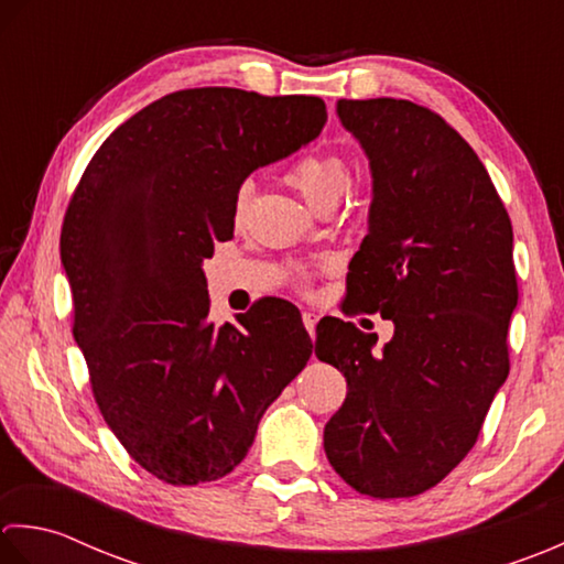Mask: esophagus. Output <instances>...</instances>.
<instances>
[{
	"instance_id": "1",
	"label": "esophagus",
	"mask_w": 564,
	"mask_h": 564,
	"mask_svg": "<svg viewBox=\"0 0 564 564\" xmlns=\"http://www.w3.org/2000/svg\"><path fill=\"white\" fill-rule=\"evenodd\" d=\"M302 321H304V326H306V330H308V336H316V324H318V314L316 312H304L302 314Z\"/></svg>"
}]
</instances>
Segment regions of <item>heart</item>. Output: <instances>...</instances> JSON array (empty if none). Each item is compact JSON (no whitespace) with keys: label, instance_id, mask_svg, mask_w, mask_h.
Masks as SVG:
<instances>
[{"label":"heart","instance_id":"heart-1","mask_svg":"<svg viewBox=\"0 0 564 564\" xmlns=\"http://www.w3.org/2000/svg\"><path fill=\"white\" fill-rule=\"evenodd\" d=\"M286 182L302 194L314 209H328L346 197L352 185V170L348 160L338 153H306L294 160L286 170ZM250 202V185L246 182L236 194V214L246 212Z\"/></svg>","mask_w":564,"mask_h":564}]
</instances>
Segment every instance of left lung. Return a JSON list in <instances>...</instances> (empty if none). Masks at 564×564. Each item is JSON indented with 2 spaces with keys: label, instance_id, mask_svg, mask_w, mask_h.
Returning a JSON list of instances; mask_svg holds the SVG:
<instances>
[{
  "label": "left lung",
  "instance_id": "8db88e82",
  "mask_svg": "<svg viewBox=\"0 0 564 564\" xmlns=\"http://www.w3.org/2000/svg\"><path fill=\"white\" fill-rule=\"evenodd\" d=\"M336 113L372 175L348 302L392 321L394 338L377 350L375 333L318 324L316 358L348 382L324 447L360 494L416 497L463 463L509 377L513 231L485 165L438 113L389 97L338 99Z\"/></svg>",
  "mask_w": 564,
  "mask_h": 564
}]
</instances>
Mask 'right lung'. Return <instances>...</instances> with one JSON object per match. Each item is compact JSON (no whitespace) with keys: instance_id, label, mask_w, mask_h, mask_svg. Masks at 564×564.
<instances>
[{"instance_id":"add662e5","label":"right lung","mask_w":564,"mask_h":564,"mask_svg":"<svg viewBox=\"0 0 564 564\" xmlns=\"http://www.w3.org/2000/svg\"><path fill=\"white\" fill-rule=\"evenodd\" d=\"M318 97L234 87L182 89L121 123L67 206L61 258L75 340L97 406L138 465L185 487L231 473L258 423L312 358L290 304H260L216 326L202 270L234 236L250 172L312 143Z\"/></svg>"}]
</instances>
